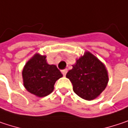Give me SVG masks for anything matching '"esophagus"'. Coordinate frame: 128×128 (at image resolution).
I'll use <instances>...</instances> for the list:
<instances>
[{"label":"esophagus","instance_id":"obj_1","mask_svg":"<svg viewBox=\"0 0 128 128\" xmlns=\"http://www.w3.org/2000/svg\"><path fill=\"white\" fill-rule=\"evenodd\" d=\"M62 74H63L64 76H66V72H67V69L63 70H62Z\"/></svg>","mask_w":128,"mask_h":128}]
</instances>
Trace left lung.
<instances>
[{"label":"left lung","mask_w":128,"mask_h":128,"mask_svg":"<svg viewBox=\"0 0 128 128\" xmlns=\"http://www.w3.org/2000/svg\"><path fill=\"white\" fill-rule=\"evenodd\" d=\"M70 79L73 91L86 100L97 98L105 90L108 83V74L105 64L89 51L76 59L66 75Z\"/></svg>","instance_id":"left-lung-1"}]
</instances>
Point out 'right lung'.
Instances as JSON below:
<instances>
[{
  "label": "right lung",
  "instance_id": "right-lung-1",
  "mask_svg": "<svg viewBox=\"0 0 128 128\" xmlns=\"http://www.w3.org/2000/svg\"><path fill=\"white\" fill-rule=\"evenodd\" d=\"M46 56L35 53L25 64L22 81L26 89L36 97L43 98L50 94L54 84L63 75L54 64H48Z\"/></svg>",
  "mask_w": 128,
  "mask_h": 128
}]
</instances>
